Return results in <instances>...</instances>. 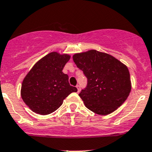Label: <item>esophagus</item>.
<instances>
[{
    "label": "esophagus",
    "instance_id": "1",
    "mask_svg": "<svg viewBox=\"0 0 152 152\" xmlns=\"http://www.w3.org/2000/svg\"><path fill=\"white\" fill-rule=\"evenodd\" d=\"M76 88H77V92H80V86L79 85L76 86Z\"/></svg>",
    "mask_w": 152,
    "mask_h": 152
}]
</instances>
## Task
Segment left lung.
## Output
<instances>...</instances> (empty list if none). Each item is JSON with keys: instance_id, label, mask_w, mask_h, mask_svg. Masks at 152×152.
<instances>
[{"instance_id": "8db88e82", "label": "left lung", "mask_w": 152, "mask_h": 152, "mask_svg": "<svg viewBox=\"0 0 152 152\" xmlns=\"http://www.w3.org/2000/svg\"><path fill=\"white\" fill-rule=\"evenodd\" d=\"M72 59L87 78L86 87L79 96L89 110L105 115L127 99L132 89L130 74L119 60L95 50L76 53Z\"/></svg>"}]
</instances>
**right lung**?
Listing matches in <instances>:
<instances>
[{
	"label": "right lung",
	"instance_id": "1",
	"mask_svg": "<svg viewBox=\"0 0 152 152\" xmlns=\"http://www.w3.org/2000/svg\"><path fill=\"white\" fill-rule=\"evenodd\" d=\"M68 54L52 52L39 60L23 79L21 97L33 112L39 115L53 113L76 87L69 83V76L63 72L69 60Z\"/></svg>",
	"mask_w": 152,
	"mask_h": 152
}]
</instances>
